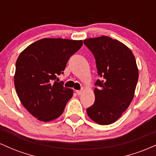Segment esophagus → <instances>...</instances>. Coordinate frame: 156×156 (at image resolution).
<instances>
[{"instance_id": "esophagus-1", "label": "esophagus", "mask_w": 156, "mask_h": 156, "mask_svg": "<svg viewBox=\"0 0 156 156\" xmlns=\"http://www.w3.org/2000/svg\"><path fill=\"white\" fill-rule=\"evenodd\" d=\"M76 92L77 94H78V95H80V94H81L82 93H83V90H76Z\"/></svg>"}]
</instances>
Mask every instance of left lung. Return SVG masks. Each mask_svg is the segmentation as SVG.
Segmentation results:
<instances>
[{
    "label": "left lung",
    "mask_w": 156,
    "mask_h": 156,
    "mask_svg": "<svg viewBox=\"0 0 156 156\" xmlns=\"http://www.w3.org/2000/svg\"><path fill=\"white\" fill-rule=\"evenodd\" d=\"M83 43L92 52L101 80L94 85L95 101L87 109L92 120L99 125L114 122L133 100L138 78L135 56L122 42L107 36L87 39Z\"/></svg>",
    "instance_id": "8db88e82"
}]
</instances>
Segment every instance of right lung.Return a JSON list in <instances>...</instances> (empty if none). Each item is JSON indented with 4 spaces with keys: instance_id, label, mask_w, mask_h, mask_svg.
<instances>
[{
    "instance_id": "1",
    "label": "right lung",
    "mask_w": 156,
    "mask_h": 156,
    "mask_svg": "<svg viewBox=\"0 0 156 156\" xmlns=\"http://www.w3.org/2000/svg\"><path fill=\"white\" fill-rule=\"evenodd\" d=\"M82 45V40L44 38L20 54L14 76L16 92L23 106L38 120L52 121L63 113L73 90L57 82L56 76L63 74L67 61Z\"/></svg>"
}]
</instances>
